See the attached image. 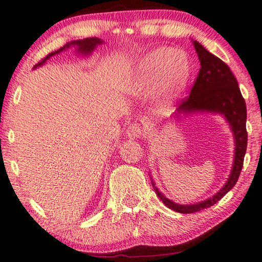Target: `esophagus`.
Listing matches in <instances>:
<instances>
[{"mask_svg": "<svg viewBox=\"0 0 262 262\" xmlns=\"http://www.w3.org/2000/svg\"><path fill=\"white\" fill-rule=\"evenodd\" d=\"M126 135H127L130 138H140L143 135V127L137 122H134L127 127L126 130Z\"/></svg>", "mask_w": 262, "mask_h": 262, "instance_id": "1", "label": "esophagus"}]
</instances>
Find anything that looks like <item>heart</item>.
Here are the masks:
<instances>
[{"mask_svg":"<svg viewBox=\"0 0 262 262\" xmlns=\"http://www.w3.org/2000/svg\"><path fill=\"white\" fill-rule=\"evenodd\" d=\"M190 77V63L186 54L175 48L158 47L138 60L127 83L132 95H147L158 87L164 99L176 98Z\"/></svg>","mask_w":262,"mask_h":262,"instance_id":"b5f03b06","label":"heart"}]
</instances>
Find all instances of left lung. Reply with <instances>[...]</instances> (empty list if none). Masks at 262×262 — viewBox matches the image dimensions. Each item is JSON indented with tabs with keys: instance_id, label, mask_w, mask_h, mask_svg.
<instances>
[{
	"instance_id": "left-lung-1",
	"label": "left lung",
	"mask_w": 262,
	"mask_h": 262,
	"mask_svg": "<svg viewBox=\"0 0 262 262\" xmlns=\"http://www.w3.org/2000/svg\"><path fill=\"white\" fill-rule=\"evenodd\" d=\"M193 45H194L195 52L198 53L200 69L189 96L180 102L175 115L180 116L195 112H210L224 115L233 132L235 148L233 166H232L231 175L227 182L215 195L204 202L189 205L177 204L161 194L151 180L153 188L161 202L169 209L181 212V214H192V212L210 208L233 188L239 179L248 143L247 126H245L247 105L238 87L237 79L231 72L230 67L222 62L220 58L206 51L198 41H193Z\"/></svg>"
}]
</instances>
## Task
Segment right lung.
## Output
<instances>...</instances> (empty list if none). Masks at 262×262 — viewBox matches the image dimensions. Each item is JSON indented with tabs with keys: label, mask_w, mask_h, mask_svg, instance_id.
Returning <instances> with one entry per match:
<instances>
[{
	"label": "right lung",
	"mask_w": 262,
	"mask_h": 262,
	"mask_svg": "<svg viewBox=\"0 0 262 262\" xmlns=\"http://www.w3.org/2000/svg\"><path fill=\"white\" fill-rule=\"evenodd\" d=\"M101 43H103V41L98 37H87V38H83V40H75V41H72V42H68L66 46L60 47L59 50L56 51V52L50 53L48 56L45 57L43 59H42L41 62H38L34 68H37V67L42 66V64L46 63V60L50 59V58L52 56H56V54L63 52V51H66V50H68V48H72V47H75L76 52L82 54V56H90V54L93 52V50H95V48Z\"/></svg>",
	"instance_id": "obj_1"
}]
</instances>
